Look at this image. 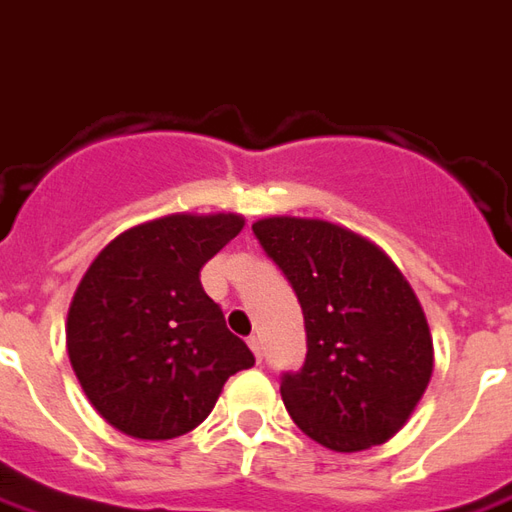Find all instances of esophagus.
Masks as SVG:
<instances>
[{
  "label": "esophagus",
  "mask_w": 512,
  "mask_h": 512,
  "mask_svg": "<svg viewBox=\"0 0 512 512\" xmlns=\"http://www.w3.org/2000/svg\"><path fill=\"white\" fill-rule=\"evenodd\" d=\"M249 349H252V355H255L257 363H260V360H263V343H260V338H257V335H252V338H249Z\"/></svg>",
  "instance_id": "esophagus-1"
}]
</instances>
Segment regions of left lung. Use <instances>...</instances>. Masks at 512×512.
I'll use <instances>...</instances> for the list:
<instances>
[{
  "mask_svg": "<svg viewBox=\"0 0 512 512\" xmlns=\"http://www.w3.org/2000/svg\"><path fill=\"white\" fill-rule=\"evenodd\" d=\"M252 230L305 313V366L280 385L293 424L332 452L391 441L427 391L435 360L405 274L374 241L332 221L268 216Z\"/></svg>",
  "mask_w": 512,
  "mask_h": 512,
  "instance_id": "8db88e82",
  "label": "left lung"
}]
</instances>
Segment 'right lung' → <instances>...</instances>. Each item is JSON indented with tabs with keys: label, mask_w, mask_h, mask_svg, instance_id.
I'll use <instances>...</instances> for the list:
<instances>
[{
	"label": "right lung",
	"mask_w": 512,
	"mask_h": 512,
	"mask_svg": "<svg viewBox=\"0 0 512 512\" xmlns=\"http://www.w3.org/2000/svg\"><path fill=\"white\" fill-rule=\"evenodd\" d=\"M244 230L238 213H169L116 235L74 291L66 349L99 416L138 441L196 430L224 382L255 366L199 271Z\"/></svg>",
	"instance_id": "obj_1"
}]
</instances>
